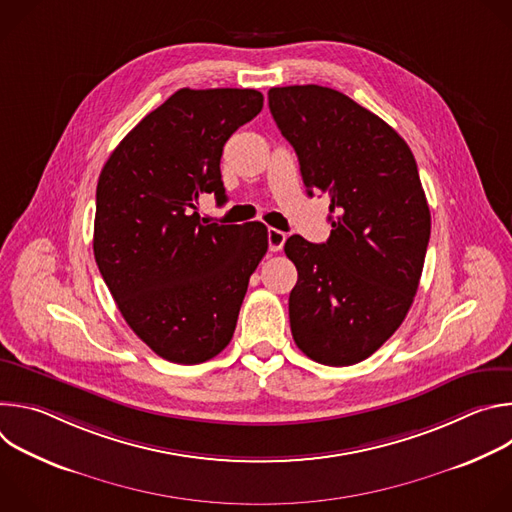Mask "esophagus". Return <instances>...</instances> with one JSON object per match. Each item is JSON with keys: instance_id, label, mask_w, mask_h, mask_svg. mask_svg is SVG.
<instances>
[{"instance_id": "1", "label": "esophagus", "mask_w": 512, "mask_h": 512, "mask_svg": "<svg viewBox=\"0 0 512 512\" xmlns=\"http://www.w3.org/2000/svg\"><path fill=\"white\" fill-rule=\"evenodd\" d=\"M287 235L283 231H277V229H269L267 231V241H269V249L275 253V251H281L283 243H285Z\"/></svg>"}]
</instances>
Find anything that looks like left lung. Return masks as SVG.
I'll list each match as a JSON object with an SVG mask.
<instances>
[{"instance_id":"left-lung-1","label":"left lung","mask_w":512,"mask_h":512,"mask_svg":"<svg viewBox=\"0 0 512 512\" xmlns=\"http://www.w3.org/2000/svg\"><path fill=\"white\" fill-rule=\"evenodd\" d=\"M267 97L308 194L330 196L328 241L291 235L283 247L298 269L291 334L312 360L348 367L393 336L419 287L431 214L417 164L391 125L340 91L294 85Z\"/></svg>"}]
</instances>
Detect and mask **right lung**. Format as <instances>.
Wrapping results in <instances>:
<instances>
[{
	"label": "right lung",
	"mask_w": 512,
	"mask_h": 512,
	"mask_svg": "<svg viewBox=\"0 0 512 512\" xmlns=\"http://www.w3.org/2000/svg\"><path fill=\"white\" fill-rule=\"evenodd\" d=\"M263 109L255 89H180L105 162L93 251L129 328L158 356L198 364L233 338L249 277L267 253L263 223L216 225L202 194L227 200V139Z\"/></svg>",
	"instance_id": "1"
}]
</instances>
